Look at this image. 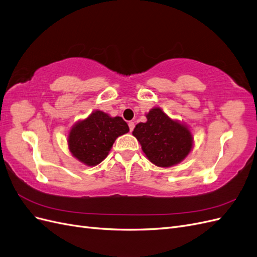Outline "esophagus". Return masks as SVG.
<instances>
[{"label":"esophagus","instance_id":"obj_1","mask_svg":"<svg viewBox=\"0 0 257 257\" xmlns=\"http://www.w3.org/2000/svg\"><path fill=\"white\" fill-rule=\"evenodd\" d=\"M128 126H129L130 131H133L134 128H135V121H129V122H128Z\"/></svg>","mask_w":257,"mask_h":257}]
</instances>
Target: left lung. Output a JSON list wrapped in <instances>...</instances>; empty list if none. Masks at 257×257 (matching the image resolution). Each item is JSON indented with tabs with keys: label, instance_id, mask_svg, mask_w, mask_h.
Returning a JSON list of instances; mask_svg holds the SVG:
<instances>
[{
	"label": "left lung",
	"instance_id": "obj_1",
	"mask_svg": "<svg viewBox=\"0 0 257 257\" xmlns=\"http://www.w3.org/2000/svg\"><path fill=\"white\" fill-rule=\"evenodd\" d=\"M133 131L145 156L157 167L169 168L184 160L193 149L194 139L185 123L170 118L160 107L146 114Z\"/></svg>",
	"mask_w": 257,
	"mask_h": 257
}]
</instances>
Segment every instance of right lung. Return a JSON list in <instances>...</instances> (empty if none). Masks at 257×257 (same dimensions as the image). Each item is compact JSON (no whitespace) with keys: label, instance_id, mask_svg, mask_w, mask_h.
I'll list each match as a JSON object with an SVG mask.
<instances>
[{"label":"right lung","instance_id":"1","mask_svg":"<svg viewBox=\"0 0 257 257\" xmlns=\"http://www.w3.org/2000/svg\"><path fill=\"white\" fill-rule=\"evenodd\" d=\"M128 131V124L121 117L96 109L73 124L68 136L69 150L80 163L94 167L106 158L116 139Z\"/></svg>","mask_w":257,"mask_h":257}]
</instances>
